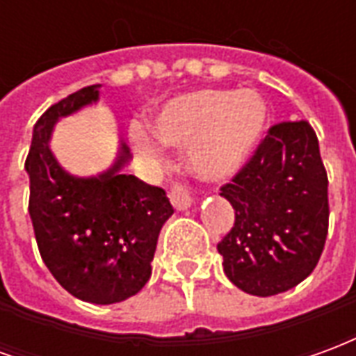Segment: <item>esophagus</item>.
Here are the masks:
<instances>
[{"label": "esophagus", "instance_id": "esophagus-1", "mask_svg": "<svg viewBox=\"0 0 356 356\" xmlns=\"http://www.w3.org/2000/svg\"><path fill=\"white\" fill-rule=\"evenodd\" d=\"M170 200L173 204V208L175 209H186L191 204H193V198H191V194L186 193V188L181 183H175V185L171 186L170 191Z\"/></svg>", "mask_w": 356, "mask_h": 356}]
</instances>
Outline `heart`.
Instances as JSON below:
<instances>
[{
    "label": "heart",
    "mask_w": 356,
    "mask_h": 356,
    "mask_svg": "<svg viewBox=\"0 0 356 356\" xmlns=\"http://www.w3.org/2000/svg\"><path fill=\"white\" fill-rule=\"evenodd\" d=\"M265 125L267 102L259 93L202 89L168 102L156 116L154 133L165 145L188 148L196 175L221 181L246 163ZM131 137L140 154H156V143L147 129L135 127Z\"/></svg>",
    "instance_id": "obj_1"
}]
</instances>
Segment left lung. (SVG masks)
<instances>
[{
  "label": "left lung",
  "instance_id": "8db88e82",
  "mask_svg": "<svg viewBox=\"0 0 356 356\" xmlns=\"http://www.w3.org/2000/svg\"><path fill=\"white\" fill-rule=\"evenodd\" d=\"M234 225L217 244L225 275L252 296H276L313 273L328 236V175L305 120L268 127L221 186Z\"/></svg>",
  "mask_w": 356,
  "mask_h": 356
}]
</instances>
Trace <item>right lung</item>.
Here are the masks:
<instances>
[{"mask_svg":"<svg viewBox=\"0 0 356 356\" xmlns=\"http://www.w3.org/2000/svg\"><path fill=\"white\" fill-rule=\"evenodd\" d=\"M97 88L80 89L43 112L24 165L28 211L43 263L74 298L110 305L148 282L158 234L173 206L163 188L120 171L131 158L125 145L99 177H72L58 165L49 148L51 129L58 118L97 101Z\"/></svg>","mask_w":356,"mask_h":356,"instance_id":"1","label":"right lung"}]
</instances>
